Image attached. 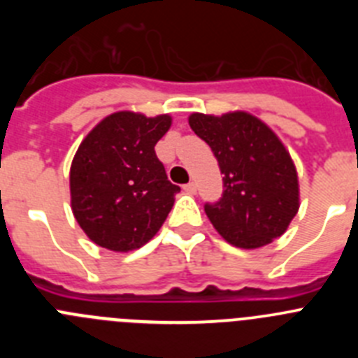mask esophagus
Here are the masks:
<instances>
[{"instance_id": "34e87169", "label": "esophagus", "mask_w": 358, "mask_h": 358, "mask_svg": "<svg viewBox=\"0 0 358 358\" xmlns=\"http://www.w3.org/2000/svg\"><path fill=\"white\" fill-rule=\"evenodd\" d=\"M182 188H185L186 194H189V195L197 194V185H195V182H188V185H185Z\"/></svg>"}]
</instances>
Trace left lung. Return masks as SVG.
<instances>
[{"instance_id": "1", "label": "left lung", "mask_w": 358, "mask_h": 358, "mask_svg": "<svg viewBox=\"0 0 358 358\" xmlns=\"http://www.w3.org/2000/svg\"><path fill=\"white\" fill-rule=\"evenodd\" d=\"M188 123L224 173L222 199L204 206L218 235L240 249L264 248L283 235L299 210V181L276 132L245 110L192 113Z\"/></svg>"}]
</instances>
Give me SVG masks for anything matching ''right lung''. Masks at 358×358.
Here are the masks:
<instances>
[{
	"label": "right lung",
	"mask_w": 358,
	"mask_h": 358,
	"mask_svg": "<svg viewBox=\"0 0 358 358\" xmlns=\"http://www.w3.org/2000/svg\"><path fill=\"white\" fill-rule=\"evenodd\" d=\"M170 125V115L118 110L82 140L69 169V194L73 215L91 242L129 252L163 226L181 192L154 150Z\"/></svg>",
	"instance_id": "right-lung-1"
}]
</instances>
